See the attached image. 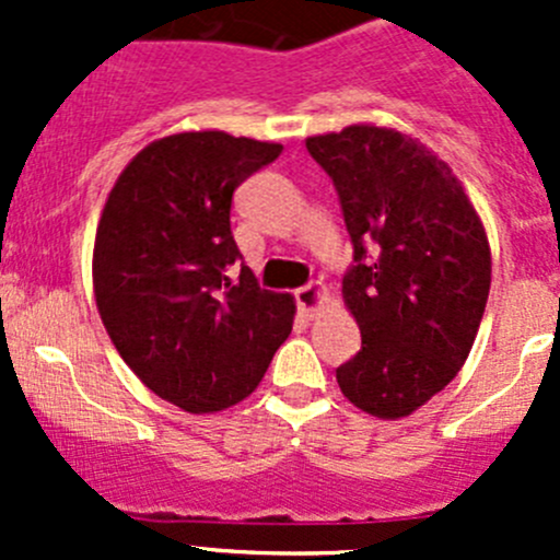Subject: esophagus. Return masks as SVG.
<instances>
[{"mask_svg":"<svg viewBox=\"0 0 560 560\" xmlns=\"http://www.w3.org/2000/svg\"><path fill=\"white\" fill-rule=\"evenodd\" d=\"M322 295H325V287H322L319 281L301 287V290H295L298 308H301L306 316H314V312L319 308V303H322Z\"/></svg>","mask_w":560,"mask_h":560,"instance_id":"esophagus-1","label":"esophagus"}]
</instances>
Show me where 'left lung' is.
Listing matches in <instances>:
<instances>
[{
  "label": "left lung",
  "instance_id": "left-lung-1",
  "mask_svg": "<svg viewBox=\"0 0 560 560\" xmlns=\"http://www.w3.org/2000/svg\"><path fill=\"white\" fill-rule=\"evenodd\" d=\"M330 175L352 238L343 301L360 352L341 393L382 420L406 417L455 380L490 292V246L447 162L395 129L354 124L306 140Z\"/></svg>",
  "mask_w": 560,
  "mask_h": 560
}]
</instances>
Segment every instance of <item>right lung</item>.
I'll list each match as a JSON object with an SVG mask.
<instances>
[{"label": "right lung", "mask_w": 560, "mask_h": 560, "mask_svg": "<svg viewBox=\"0 0 560 560\" xmlns=\"http://www.w3.org/2000/svg\"><path fill=\"white\" fill-rule=\"evenodd\" d=\"M279 143L180 132L118 175L94 241V295L145 387L191 415L244 400L292 330L290 295L262 290L230 230L233 191Z\"/></svg>", "instance_id": "add662e5"}]
</instances>
